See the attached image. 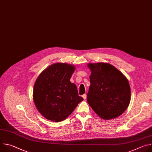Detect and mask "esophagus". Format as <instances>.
<instances>
[{
    "label": "esophagus",
    "instance_id": "1",
    "mask_svg": "<svg viewBox=\"0 0 152 152\" xmlns=\"http://www.w3.org/2000/svg\"><path fill=\"white\" fill-rule=\"evenodd\" d=\"M82 97H83L84 99H86V95L85 94H83V95H82Z\"/></svg>",
    "mask_w": 152,
    "mask_h": 152
}]
</instances>
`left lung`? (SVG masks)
I'll return each mask as SVG.
<instances>
[{"label":"left lung","instance_id":"8db88e82","mask_svg":"<svg viewBox=\"0 0 152 152\" xmlns=\"http://www.w3.org/2000/svg\"><path fill=\"white\" fill-rule=\"evenodd\" d=\"M91 73L86 100L102 118L111 120L121 115L131 101V87L127 79L108 63H90Z\"/></svg>","mask_w":152,"mask_h":152}]
</instances>
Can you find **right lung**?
<instances>
[{
  "instance_id": "obj_1",
  "label": "right lung",
  "mask_w": 152,
  "mask_h": 152,
  "mask_svg": "<svg viewBox=\"0 0 152 152\" xmlns=\"http://www.w3.org/2000/svg\"><path fill=\"white\" fill-rule=\"evenodd\" d=\"M75 70L73 65L55 63L37 79L33 99L38 111L46 119L55 122L64 120L83 100L78 95L76 85L70 82Z\"/></svg>"
}]
</instances>
